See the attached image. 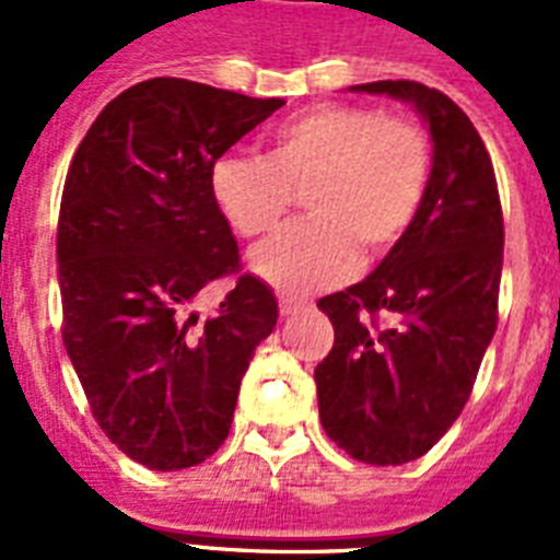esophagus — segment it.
I'll list each match as a JSON object with an SVG mask.
<instances>
[{"instance_id":"1","label":"esophagus","mask_w":560,"mask_h":560,"mask_svg":"<svg viewBox=\"0 0 560 560\" xmlns=\"http://www.w3.org/2000/svg\"><path fill=\"white\" fill-rule=\"evenodd\" d=\"M279 311H281V316H293V314H299V311H305V302H299V299H293V296H281Z\"/></svg>"}]
</instances>
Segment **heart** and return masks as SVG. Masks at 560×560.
<instances>
[{"label": "heart", "mask_w": 560, "mask_h": 560, "mask_svg": "<svg viewBox=\"0 0 560 560\" xmlns=\"http://www.w3.org/2000/svg\"><path fill=\"white\" fill-rule=\"evenodd\" d=\"M430 139L407 116L363 104H316L281 121L267 156L226 153L209 171L211 200L241 237H261L307 188L311 218L253 253V272L284 293L349 279L360 246L377 255L404 241L430 186Z\"/></svg>", "instance_id": "b5f03b06"}]
</instances>
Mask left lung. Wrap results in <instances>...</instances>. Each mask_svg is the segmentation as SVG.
<instances>
[{
  "label": "left lung",
  "mask_w": 560,
  "mask_h": 560,
  "mask_svg": "<svg viewBox=\"0 0 560 560\" xmlns=\"http://www.w3.org/2000/svg\"><path fill=\"white\" fill-rule=\"evenodd\" d=\"M354 90L409 101L433 136L412 229L372 276L316 302L334 325L314 372L319 421L351 459L386 468L424 456L468 404L497 331L505 232L486 142L444 92L416 81Z\"/></svg>",
  "instance_id": "left-lung-1"
}]
</instances>
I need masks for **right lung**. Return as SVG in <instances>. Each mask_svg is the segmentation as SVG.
Returning a JSON list of instances; mask_svg holds the SVG:
<instances>
[{"instance_id":"add662e5","label":"right lung","mask_w":560,"mask_h":560,"mask_svg":"<svg viewBox=\"0 0 560 560\" xmlns=\"http://www.w3.org/2000/svg\"><path fill=\"white\" fill-rule=\"evenodd\" d=\"M281 104L151 78L109 101L72 156L57 220L63 346L98 427L144 468H194L226 442L241 377L276 328L279 302L241 272L209 171ZM218 278L236 281L200 324L192 299Z\"/></svg>"}]
</instances>
